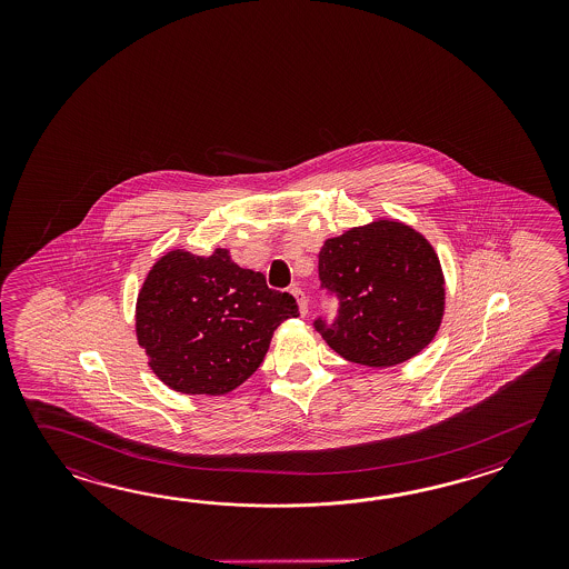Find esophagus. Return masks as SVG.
Listing matches in <instances>:
<instances>
[{
	"instance_id": "obj_1",
	"label": "esophagus",
	"mask_w": 569,
	"mask_h": 569,
	"mask_svg": "<svg viewBox=\"0 0 569 569\" xmlns=\"http://www.w3.org/2000/svg\"><path fill=\"white\" fill-rule=\"evenodd\" d=\"M290 292H292V297H295L297 302H299V309H301V315L305 317V315L309 313V301H307V295H305V290L292 289Z\"/></svg>"
}]
</instances>
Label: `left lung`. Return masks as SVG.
<instances>
[{
  "label": "left lung",
  "instance_id": "1",
  "mask_svg": "<svg viewBox=\"0 0 569 569\" xmlns=\"http://www.w3.org/2000/svg\"><path fill=\"white\" fill-rule=\"evenodd\" d=\"M321 287L338 317L313 326L341 358L370 368L407 362L436 338L446 280L433 246L419 231L378 219L329 238L319 252Z\"/></svg>",
  "mask_w": 569,
  "mask_h": 569
}]
</instances>
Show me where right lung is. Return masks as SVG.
<instances>
[{"instance_id":"obj_1","label":"right lung","mask_w":569,"mask_h":569,"mask_svg":"<svg viewBox=\"0 0 569 569\" xmlns=\"http://www.w3.org/2000/svg\"><path fill=\"white\" fill-rule=\"evenodd\" d=\"M299 315L289 292L240 268L226 248L172 250L150 268L136 302V336L152 372L182 395L240 387L267 356L274 329Z\"/></svg>"}]
</instances>
